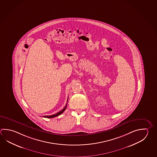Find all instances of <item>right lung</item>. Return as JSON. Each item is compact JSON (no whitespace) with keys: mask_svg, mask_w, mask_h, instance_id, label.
I'll return each mask as SVG.
<instances>
[{"mask_svg":"<svg viewBox=\"0 0 157 157\" xmlns=\"http://www.w3.org/2000/svg\"><path fill=\"white\" fill-rule=\"evenodd\" d=\"M67 104H66V105H65L64 108L61 111H60L58 113H57L56 114H53V115H52V116H43V117H44V118H54V117H57V116H59V115H60L61 114H62L64 112V110H65V109L67 108Z\"/></svg>","mask_w":157,"mask_h":157,"instance_id":"right-lung-1","label":"right lung"}]
</instances>
